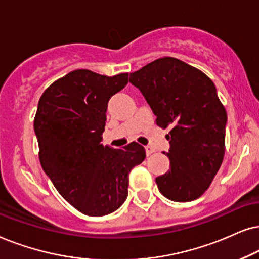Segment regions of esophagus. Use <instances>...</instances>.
<instances>
[{
    "mask_svg": "<svg viewBox=\"0 0 259 259\" xmlns=\"http://www.w3.org/2000/svg\"><path fill=\"white\" fill-rule=\"evenodd\" d=\"M144 148H146V153H147L148 156H149L150 154H153L154 151H155V149H154V148L151 147V146H146V147H144Z\"/></svg>",
    "mask_w": 259,
    "mask_h": 259,
    "instance_id": "1",
    "label": "esophagus"
}]
</instances>
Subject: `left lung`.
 Here are the masks:
<instances>
[{
  "label": "left lung",
  "instance_id": "left-lung-1",
  "mask_svg": "<svg viewBox=\"0 0 259 259\" xmlns=\"http://www.w3.org/2000/svg\"><path fill=\"white\" fill-rule=\"evenodd\" d=\"M146 98L165 139L170 165L155 179L167 199L188 202L211 186L225 154L226 110L213 81L199 68L163 57L130 73Z\"/></svg>",
  "mask_w": 259,
  "mask_h": 259
}]
</instances>
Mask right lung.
Masks as SVG:
<instances>
[{
	"mask_svg": "<svg viewBox=\"0 0 259 259\" xmlns=\"http://www.w3.org/2000/svg\"><path fill=\"white\" fill-rule=\"evenodd\" d=\"M127 75L74 70L52 82L37 104L34 130L41 167L82 214L118 209L127 196L130 170L146 158L137 142L122 149L102 144L108 103L125 88Z\"/></svg>",
	"mask_w": 259,
	"mask_h": 259,
	"instance_id": "add662e5",
	"label": "right lung"
}]
</instances>
